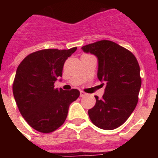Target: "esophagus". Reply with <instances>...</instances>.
Returning <instances> with one entry per match:
<instances>
[{
  "instance_id": "esophagus-1",
  "label": "esophagus",
  "mask_w": 158,
  "mask_h": 158,
  "mask_svg": "<svg viewBox=\"0 0 158 158\" xmlns=\"http://www.w3.org/2000/svg\"><path fill=\"white\" fill-rule=\"evenodd\" d=\"M86 93H85V92H83V91H81V93H80V96L81 97H84V96H86Z\"/></svg>"
}]
</instances>
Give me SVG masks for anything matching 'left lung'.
Masks as SVG:
<instances>
[{
	"instance_id": "1",
	"label": "left lung",
	"mask_w": 158,
	"mask_h": 158,
	"mask_svg": "<svg viewBox=\"0 0 158 158\" xmlns=\"http://www.w3.org/2000/svg\"><path fill=\"white\" fill-rule=\"evenodd\" d=\"M81 49L97 57V77L106 83L101 100L95 96L96 104L88 111L89 118L100 129H115L126 122L138 104L142 85L139 62L131 51L109 40Z\"/></svg>"
}]
</instances>
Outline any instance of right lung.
<instances>
[{
	"mask_svg": "<svg viewBox=\"0 0 158 158\" xmlns=\"http://www.w3.org/2000/svg\"><path fill=\"white\" fill-rule=\"evenodd\" d=\"M77 47L45 49L28 54L16 69L12 92L22 116L33 129L51 133L65 122L69 104L80 96L77 89L54 88L62 76L65 60Z\"/></svg>",
	"mask_w": 158,
	"mask_h": 158,
	"instance_id": "right-lung-1",
	"label": "right lung"
}]
</instances>
